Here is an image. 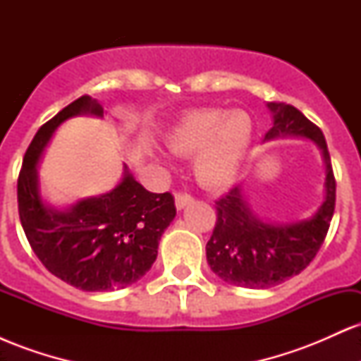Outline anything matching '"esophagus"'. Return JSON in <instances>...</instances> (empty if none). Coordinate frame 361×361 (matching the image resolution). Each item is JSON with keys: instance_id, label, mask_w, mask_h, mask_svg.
Listing matches in <instances>:
<instances>
[{"instance_id": "esophagus-1", "label": "esophagus", "mask_w": 361, "mask_h": 361, "mask_svg": "<svg viewBox=\"0 0 361 361\" xmlns=\"http://www.w3.org/2000/svg\"><path fill=\"white\" fill-rule=\"evenodd\" d=\"M192 202H193V197H192V195H190V193H183V192L176 193L175 204H176V209H178V210L185 209V207L188 205V204H192Z\"/></svg>"}]
</instances>
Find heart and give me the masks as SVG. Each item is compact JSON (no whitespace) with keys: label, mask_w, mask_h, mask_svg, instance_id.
<instances>
[{"label":"heart","mask_w":361,"mask_h":361,"mask_svg":"<svg viewBox=\"0 0 361 361\" xmlns=\"http://www.w3.org/2000/svg\"><path fill=\"white\" fill-rule=\"evenodd\" d=\"M252 120L244 110L198 109L181 117L166 135L169 151L190 157L198 183L224 188L238 176L251 147Z\"/></svg>","instance_id":"b5f03b06"}]
</instances>
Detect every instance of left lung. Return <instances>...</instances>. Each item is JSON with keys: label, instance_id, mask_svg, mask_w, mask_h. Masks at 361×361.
I'll use <instances>...</instances> for the list:
<instances>
[{"label": "left lung", "instance_id": "obj_1", "mask_svg": "<svg viewBox=\"0 0 361 361\" xmlns=\"http://www.w3.org/2000/svg\"><path fill=\"white\" fill-rule=\"evenodd\" d=\"M273 127L264 140L305 137L314 140L326 163V198L309 221L267 224L251 212L241 186L215 202L217 222L207 243V261L219 279L235 287L270 288L299 275L316 258L329 231L336 205V180L324 134L316 123L283 102H270Z\"/></svg>", "mask_w": 361, "mask_h": 361}]
</instances>
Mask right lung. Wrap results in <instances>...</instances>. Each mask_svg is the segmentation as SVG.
I'll return each mask as SVG.
<instances>
[{
  "label": "right lung",
  "instance_id": "add662e5",
  "mask_svg": "<svg viewBox=\"0 0 361 361\" xmlns=\"http://www.w3.org/2000/svg\"><path fill=\"white\" fill-rule=\"evenodd\" d=\"M103 109L91 97L78 98L45 122L23 156L18 175L20 222L37 258L52 275L86 292L126 288L149 271L157 244L176 215L175 198L151 193L127 171L114 190L59 212L40 200L37 163L64 120Z\"/></svg>",
  "mask_w": 361,
  "mask_h": 361
}]
</instances>
